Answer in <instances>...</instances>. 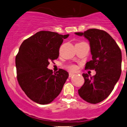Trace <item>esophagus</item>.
<instances>
[{
	"label": "esophagus",
	"mask_w": 127,
	"mask_h": 127,
	"mask_svg": "<svg viewBox=\"0 0 127 127\" xmlns=\"http://www.w3.org/2000/svg\"><path fill=\"white\" fill-rule=\"evenodd\" d=\"M73 75H74V74H72V73L70 72L69 74V77L71 78V77H72V76H73Z\"/></svg>",
	"instance_id": "obj_1"
}]
</instances>
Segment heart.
<instances>
[{"mask_svg":"<svg viewBox=\"0 0 127 127\" xmlns=\"http://www.w3.org/2000/svg\"><path fill=\"white\" fill-rule=\"evenodd\" d=\"M67 69H68L69 71H76L77 70V66H75V65H70V66H69L68 67H67Z\"/></svg>","mask_w":127,"mask_h":127,"instance_id":"b5f03b06","label":"heart"}]
</instances>
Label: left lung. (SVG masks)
<instances>
[{
  "mask_svg": "<svg viewBox=\"0 0 127 127\" xmlns=\"http://www.w3.org/2000/svg\"><path fill=\"white\" fill-rule=\"evenodd\" d=\"M75 34L84 35L90 42L92 60L87 63L85 69L96 72L92 77L82 74L85 82L78 93L88 103H100L111 94L120 77L121 50L116 41L104 31L90 29Z\"/></svg>",
  "mask_w": 127,
  "mask_h": 127,
  "instance_id": "left-lung-1",
  "label": "left lung"
}]
</instances>
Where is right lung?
Instances as JSON below:
<instances>
[{
  "mask_svg": "<svg viewBox=\"0 0 127 127\" xmlns=\"http://www.w3.org/2000/svg\"><path fill=\"white\" fill-rule=\"evenodd\" d=\"M69 36L51 31H39L21 43L15 58L17 80L31 100L40 104L50 103L59 95L69 77L60 69L53 72L47 66L59 56L63 39Z\"/></svg>",
  "mask_w": 127,
  "mask_h": 127,
  "instance_id": "obj_1",
  "label": "right lung"
}]
</instances>
